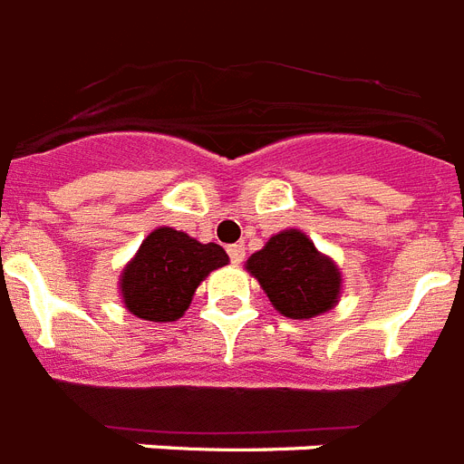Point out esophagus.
Here are the masks:
<instances>
[{"mask_svg": "<svg viewBox=\"0 0 464 464\" xmlns=\"http://www.w3.org/2000/svg\"><path fill=\"white\" fill-rule=\"evenodd\" d=\"M227 254H229V261L235 263V266H239V263L244 261L246 251H244L242 244H232V246H227Z\"/></svg>", "mask_w": 464, "mask_h": 464, "instance_id": "1", "label": "esophagus"}]
</instances>
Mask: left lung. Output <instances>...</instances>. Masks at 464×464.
<instances>
[{"mask_svg":"<svg viewBox=\"0 0 464 464\" xmlns=\"http://www.w3.org/2000/svg\"><path fill=\"white\" fill-rule=\"evenodd\" d=\"M246 270L283 316L299 321L331 311L343 290L340 268L299 229L270 237L249 256Z\"/></svg>","mask_w":464,"mask_h":464,"instance_id":"8db88e82","label":"left lung"}]
</instances>
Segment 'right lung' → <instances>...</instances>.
<instances>
[{"label":"right lung","mask_w":464,"mask_h":464,"mask_svg":"<svg viewBox=\"0 0 464 464\" xmlns=\"http://www.w3.org/2000/svg\"><path fill=\"white\" fill-rule=\"evenodd\" d=\"M227 261L229 256L220 244L196 242L172 227L153 229L121 270L124 306L143 321H177L206 276L227 266Z\"/></svg>","instance_id":"obj_1"}]
</instances>
